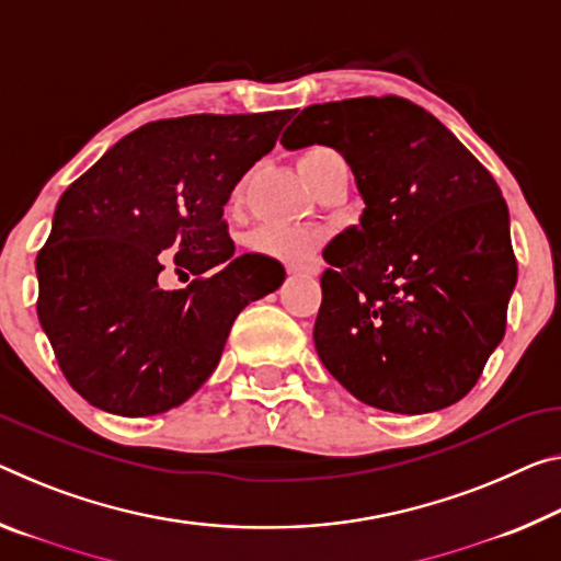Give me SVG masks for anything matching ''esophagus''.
<instances>
[{"label":"esophagus","mask_w":561,"mask_h":561,"mask_svg":"<svg viewBox=\"0 0 561 561\" xmlns=\"http://www.w3.org/2000/svg\"><path fill=\"white\" fill-rule=\"evenodd\" d=\"M319 266L317 264H301V262H291L287 264L289 274H317Z\"/></svg>","instance_id":"esophagus-1"}]
</instances>
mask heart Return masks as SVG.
<instances>
[{
  "instance_id": "obj_1",
  "label": "heart",
  "mask_w": 561,
  "mask_h": 561,
  "mask_svg": "<svg viewBox=\"0 0 561 561\" xmlns=\"http://www.w3.org/2000/svg\"><path fill=\"white\" fill-rule=\"evenodd\" d=\"M336 152L329 147H309L305 154L299 157V172L309 174L314 167L327 162L329 157ZM322 242V237L314 229L309 227H297V225H264L256 229V232L249 237V244H252L256 252L279 256V260L299 262L312 256L314 249Z\"/></svg>"
}]
</instances>
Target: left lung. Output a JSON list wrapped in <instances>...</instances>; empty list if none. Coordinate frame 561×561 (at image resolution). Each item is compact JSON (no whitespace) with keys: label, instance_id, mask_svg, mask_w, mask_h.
<instances>
[{"label":"left lung","instance_id":"8db88e82","mask_svg":"<svg viewBox=\"0 0 561 561\" xmlns=\"http://www.w3.org/2000/svg\"><path fill=\"white\" fill-rule=\"evenodd\" d=\"M282 145L334 147L364 202L324 249L314 346L329 375L394 414L459 402L502 342L517 284L494 176L402 96L312 104Z\"/></svg>","mask_w":561,"mask_h":561}]
</instances>
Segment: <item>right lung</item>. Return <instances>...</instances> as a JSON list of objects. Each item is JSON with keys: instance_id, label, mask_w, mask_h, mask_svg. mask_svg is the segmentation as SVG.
<instances>
[{"instance_id": "right-lung-1", "label": "right lung", "mask_w": 561, "mask_h": 561, "mask_svg": "<svg viewBox=\"0 0 561 561\" xmlns=\"http://www.w3.org/2000/svg\"><path fill=\"white\" fill-rule=\"evenodd\" d=\"M289 114L145 124L61 194L37 254V314L89 404L119 416L180 407L217 369L237 314L282 287L277 260L234 256L225 204ZM167 263L198 279L162 290Z\"/></svg>"}]
</instances>
